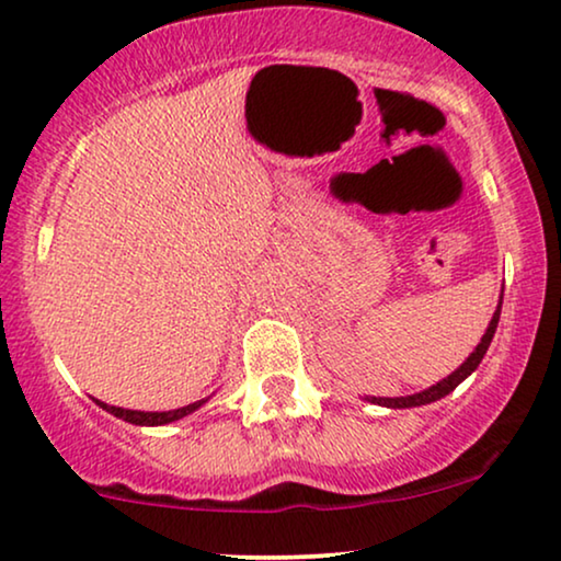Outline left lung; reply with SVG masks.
I'll list each match as a JSON object with an SVG mask.
<instances>
[{
	"label": "left lung",
	"mask_w": 561,
	"mask_h": 561,
	"mask_svg": "<svg viewBox=\"0 0 561 561\" xmlns=\"http://www.w3.org/2000/svg\"><path fill=\"white\" fill-rule=\"evenodd\" d=\"M501 306H503V294H501V304H497V309L493 313V319H490V324L485 329V334H482V340L478 347H474V352L470 357L465 359L462 365L457 367L455 373L447 375V378L436 382V386L421 390V393H413V396H401V398H367L370 403H378V405H386V409H413V405H426V403H434L439 401V398L449 396L451 390H455L459 382H462L467 375H472L474 370H478V365L482 363V357H485V352L490 347V342H493V334L497 329V321H501Z\"/></svg>",
	"instance_id": "1"
}]
</instances>
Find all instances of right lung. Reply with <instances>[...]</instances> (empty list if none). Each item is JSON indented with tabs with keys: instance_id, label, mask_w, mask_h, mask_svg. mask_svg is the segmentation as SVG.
Returning a JSON list of instances; mask_svg holds the SVG:
<instances>
[{
	"instance_id": "add662e5",
	"label": "right lung",
	"mask_w": 561,
	"mask_h": 561,
	"mask_svg": "<svg viewBox=\"0 0 561 561\" xmlns=\"http://www.w3.org/2000/svg\"><path fill=\"white\" fill-rule=\"evenodd\" d=\"M206 401H209V398H202V401L188 403V405H183V409H175V411H129V409H117V405H106L104 401H96V403L102 405L104 411H110L112 416L127 421V424L163 426V424H171V421H179L183 416H188V413H194L196 409H202Z\"/></svg>"
}]
</instances>
